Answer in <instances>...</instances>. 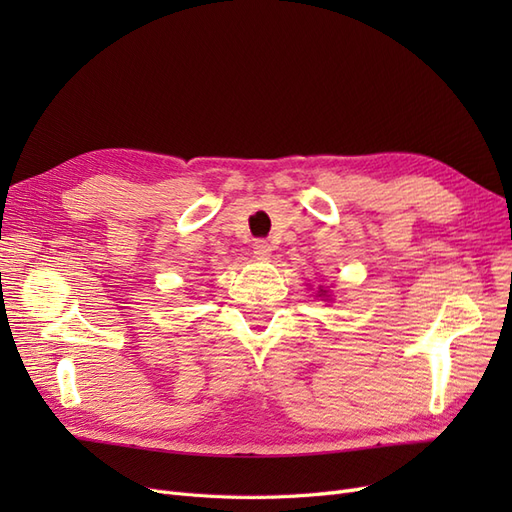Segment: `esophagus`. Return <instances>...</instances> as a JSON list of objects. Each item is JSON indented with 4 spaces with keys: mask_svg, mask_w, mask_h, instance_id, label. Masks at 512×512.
<instances>
[{
    "mask_svg": "<svg viewBox=\"0 0 512 512\" xmlns=\"http://www.w3.org/2000/svg\"><path fill=\"white\" fill-rule=\"evenodd\" d=\"M271 243L269 241H265V239H258L256 243H254V254H256V258H269L271 256Z\"/></svg>",
    "mask_w": 512,
    "mask_h": 512,
    "instance_id": "esophagus-1",
    "label": "esophagus"
}]
</instances>
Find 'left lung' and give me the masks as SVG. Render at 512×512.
<instances>
[{"mask_svg": "<svg viewBox=\"0 0 512 512\" xmlns=\"http://www.w3.org/2000/svg\"><path fill=\"white\" fill-rule=\"evenodd\" d=\"M318 297H329V290H324L322 286L318 288Z\"/></svg>", "mask_w": 512, "mask_h": 512, "instance_id": "obj_1", "label": "left lung"}]
</instances>
